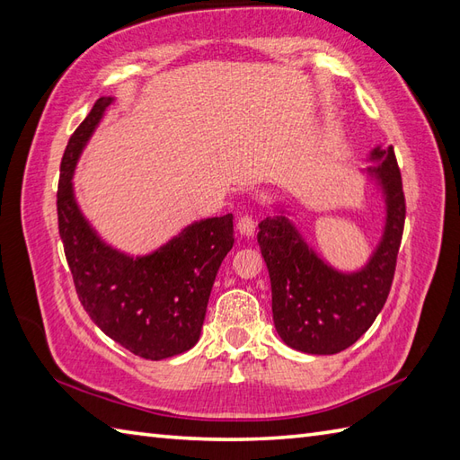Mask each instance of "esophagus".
Instances as JSON below:
<instances>
[{
    "instance_id": "obj_1",
    "label": "esophagus",
    "mask_w": 460,
    "mask_h": 460,
    "mask_svg": "<svg viewBox=\"0 0 460 460\" xmlns=\"http://www.w3.org/2000/svg\"><path fill=\"white\" fill-rule=\"evenodd\" d=\"M254 219H252V216H249V213H244V216H241L239 217V221H237V231L241 233V234H252L254 233Z\"/></svg>"
}]
</instances>
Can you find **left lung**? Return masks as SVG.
<instances>
[{"instance_id": "left-lung-1", "label": "left lung", "mask_w": 460, "mask_h": 460, "mask_svg": "<svg viewBox=\"0 0 460 460\" xmlns=\"http://www.w3.org/2000/svg\"><path fill=\"white\" fill-rule=\"evenodd\" d=\"M368 168L386 196V227L358 272L331 269L307 247L284 216L259 223L261 252L270 276L274 327L288 347L307 355H335L367 333L388 300L405 221L402 174L394 146L375 148Z\"/></svg>"}]
</instances>
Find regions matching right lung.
I'll return each instance as SVG.
<instances>
[{
  "instance_id": "add662e5",
  "label": "right lung",
  "mask_w": 460,
  "mask_h": 460,
  "mask_svg": "<svg viewBox=\"0 0 460 460\" xmlns=\"http://www.w3.org/2000/svg\"><path fill=\"white\" fill-rule=\"evenodd\" d=\"M111 98H100L72 133L60 163L58 233L78 300L105 335L133 355L163 360L194 347L211 286L231 251L233 216L191 223L164 247L127 256L108 247L78 209L72 174Z\"/></svg>"
}]
</instances>
